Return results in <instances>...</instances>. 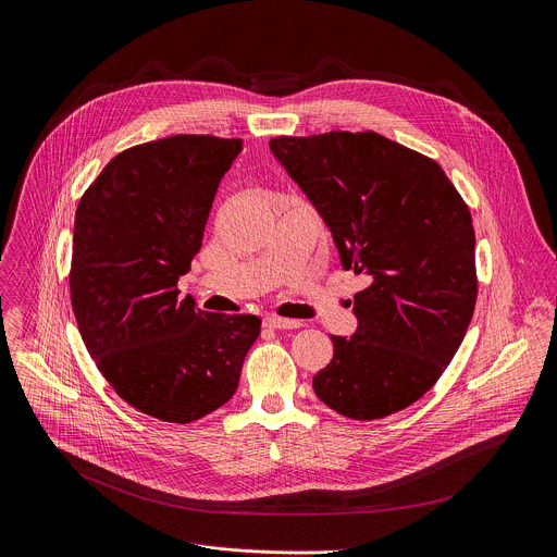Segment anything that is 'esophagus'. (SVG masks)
I'll return each instance as SVG.
<instances>
[{
	"label": "esophagus",
	"instance_id": "obj_1",
	"mask_svg": "<svg viewBox=\"0 0 557 557\" xmlns=\"http://www.w3.org/2000/svg\"><path fill=\"white\" fill-rule=\"evenodd\" d=\"M264 326L267 329H299V322L297 320L277 318V315H269V318H264Z\"/></svg>",
	"mask_w": 557,
	"mask_h": 557
}]
</instances>
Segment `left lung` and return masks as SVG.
Here are the masks:
<instances>
[{
    "instance_id": "obj_1",
    "label": "left lung",
    "mask_w": 557,
    "mask_h": 557,
    "mask_svg": "<svg viewBox=\"0 0 557 557\" xmlns=\"http://www.w3.org/2000/svg\"><path fill=\"white\" fill-rule=\"evenodd\" d=\"M275 160L331 231L344 271L362 273L358 329L331 335L315 395L352 420L407 409L444 373L473 318L475 233L444 171L377 133L275 137Z\"/></svg>"
}]
</instances>
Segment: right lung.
<instances>
[{"label": "right lung", "mask_w": 557, "mask_h": 557, "mask_svg": "<svg viewBox=\"0 0 557 557\" xmlns=\"http://www.w3.org/2000/svg\"><path fill=\"white\" fill-rule=\"evenodd\" d=\"M242 139L173 135L122 150L75 213L71 301L99 373L137 411L188 424L226 404L256 315L180 299L215 193Z\"/></svg>", "instance_id": "add662e5"}]
</instances>
